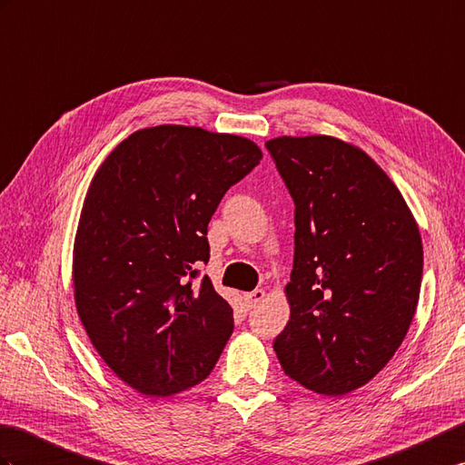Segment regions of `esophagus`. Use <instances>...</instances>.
<instances>
[{
  "label": "esophagus",
  "instance_id": "esophagus-1",
  "mask_svg": "<svg viewBox=\"0 0 465 465\" xmlns=\"http://www.w3.org/2000/svg\"><path fill=\"white\" fill-rule=\"evenodd\" d=\"M263 299H265V291H263V289H255V291H252V293H245V295H243L245 305L250 307V309L262 303Z\"/></svg>",
  "mask_w": 465,
  "mask_h": 465
}]
</instances>
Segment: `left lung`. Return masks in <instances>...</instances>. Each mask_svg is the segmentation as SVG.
<instances>
[{"label": "left lung", "mask_w": 465, "mask_h": 465, "mask_svg": "<svg viewBox=\"0 0 465 465\" xmlns=\"http://www.w3.org/2000/svg\"><path fill=\"white\" fill-rule=\"evenodd\" d=\"M295 202L291 317L273 349L307 391L342 396L379 374L414 319L422 237L376 162L334 136L265 143Z\"/></svg>", "instance_id": "left-lung-1"}]
</instances>
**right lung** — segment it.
Listing matches in <instances>:
<instances>
[{"label":"right lung","instance_id":"1","mask_svg":"<svg viewBox=\"0 0 465 465\" xmlns=\"http://www.w3.org/2000/svg\"><path fill=\"white\" fill-rule=\"evenodd\" d=\"M263 158L250 138L160 124L124 138L86 190L73 247L74 305L106 366L146 396L200 384L233 332L210 277L208 223Z\"/></svg>","mask_w":465,"mask_h":465}]
</instances>
